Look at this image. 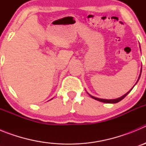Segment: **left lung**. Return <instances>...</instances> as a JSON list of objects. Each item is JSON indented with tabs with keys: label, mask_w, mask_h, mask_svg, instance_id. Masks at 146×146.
<instances>
[{
	"label": "left lung",
	"mask_w": 146,
	"mask_h": 146,
	"mask_svg": "<svg viewBox=\"0 0 146 146\" xmlns=\"http://www.w3.org/2000/svg\"><path fill=\"white\" fill-rule=\"evenodd\" d=\"M141 71H142V69H141ZM140 74H141V72H140ZM140 76H139V78H138V80H137V82H138L139 79H140ZM137 82H136V83H137ZM132 88H131L129 91H128V92L126 93V94H124V95H123V96H121V97L118 98V99H99V98H96V97H94V96H91V95H90V94H89V96H91V98H93V99H96V100H97V101L102 102H104V103H110V104H114V103H117V102H118L121 101V100H122V99H124V98L126 97V95H127V94H128L129 93L130 91H131V90H132Z\"/></svg>",
	"instance_id": "left-lung-1"
}]
</instances>
